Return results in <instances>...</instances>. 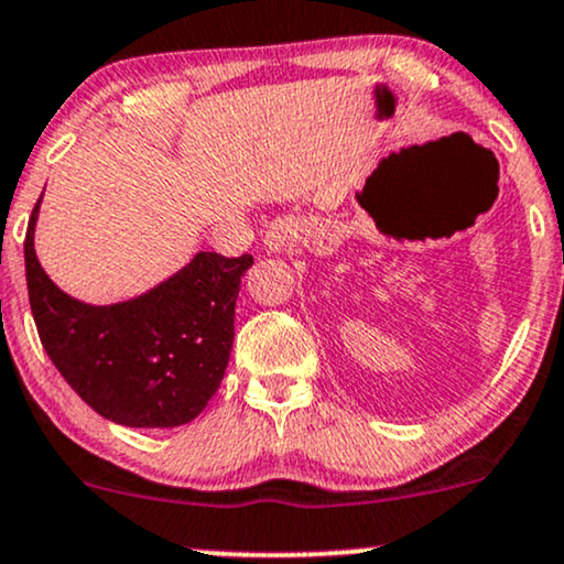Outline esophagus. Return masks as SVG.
Here are the masks:
<instances>
[{
	"instance_id": "esophagus-1",
	"label": "esophagus",
	"mask_w": 564,
	"mask_h": 564,
	"mask_svg": "<svg viewBox=\"0 0 564 564\" xmlns=\"http://www.w3.org/2000/svg\"><path fill=\"white\" fill-rule=\"evenodd\" d=\"M300 228V217H278V220L270 223L268 230H264V249H268L270 254H281L283 249L296 239Z\"/></svg>"
}]
</instances>
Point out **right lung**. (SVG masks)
I'll list each match as a JSON object with an SVG mask.
<instances>
[{"label": "right lung", "mask_w": 564, "mask_h": 564, "mask_svg": "<svg viewBox=\"0 0 564 564\" xmlns=\"http://www.w3.org/2000/svg\"><path fill=\"white\" fill-rule=\"evenodd\" d=\"M25 234V281L39 338L84 402L128 429H175L205 410L226 376L241 275L252 254L199 252L135 300L86 304L44 273Z\"/></svg>", "instance_id": "right-lung-1"}]
</instances>
